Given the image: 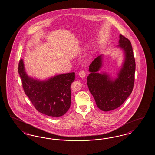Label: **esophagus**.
Wrapping results in <instances>:
<instances>
[{
  "mask_svg": "<svg viewBox=\"0 0 155 155\" xmlns=\"http://www.w3.org/2000/svg\"><path fill=\"white\" fill-rule=\"evenodd\" d=\"M79 76L81 78H84L86 76V72H84V71H81L79 72Z\"/></svg>",
  "mask_w": 155,
  "mask_h": 155,
  "instance_id": "obj_1",
  "label": "esophagus"
}]
</instances>
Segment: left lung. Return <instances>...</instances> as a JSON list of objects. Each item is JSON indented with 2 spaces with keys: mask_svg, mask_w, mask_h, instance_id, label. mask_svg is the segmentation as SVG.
Masks as SVG:
<instances>
[{
  "mask_svg": "<svg viewBox=\"0 0 155 155\" xmlns=\"http://www.w3.org/2000/svg\"><path fill=\"white\" fill-rule=\"evenodd\" d=\"M116 48L120 49L124 55L116 78L105 72L98 73L103 65V55L94 59L89 66L90 73L87 78L88 89L97 107L104 111L117 109L121 105L131 94L134 82L136 63L130 42L120 34Z\"/></svg>",
  "mask_w": 155,
  "mask_h": 155,
  "instance_id": "left-lung-1",
  "label": "left lung"
}]
</instances>
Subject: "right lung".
I'll use <instances>...</instances> for the list:
<instances>
[{
    "label": "right lung",
    "mask_w": 155,
    "mask_h": 155,
    "mask_svg": "<svg viewBox=\"0 0 155 155\" xmlns=\"http://www.w3.org/2000/svg\"><path fill=\"white\" fill-rule=\"evenodd\" d=\"M18 73L24 91L38 111L53 117H61L67 112L71 106V85L74 81V72L45 80L36 79L27 74L21 59Z\"/></svg>",
    "instance_id": "obj_1"
}]
</instances>
